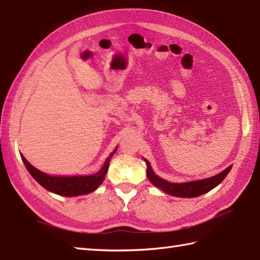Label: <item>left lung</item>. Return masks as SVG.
<instances>
[{"label":"left lung","instance_id":"obj_1","mask_svg":"<svg viewBox=\"0 0 260 260\" xmlns=\"http://www.w3.org/2000/svg\"><path fill=\"white\" fill-rule=\"evenodd\" d=\"M145 162L147 164V178L152 182L153 185H155L158 189H161L165 193H168V194L181 198H196L204 194V193L212 190L213 187L217 186L219 183H221L231 170V167H229L224 171H222L221 173H219L209 179L186 182V183H170V182L158 178V176L152 171L150 162L146 161V159Z\"/></svg>","mask_w":260,"mask_h":260}]
</instances>
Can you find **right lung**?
I'll return each instance as SVG.
<instances>
[{"mask_svg":"<svg viewBox=\"0 0 260 260\" xmlns=\"http://www.w3.org/2000/svg\"><path fill=\"white\" fill-rule=\"evenodd\" d=\"M116 151H117V148L110 154L109 157L106 159V162H105L104 167L99 170L96 174L86 176H51L37 170L35 167H32L23 155H21V157L25 165V168L33 176V179H35L39 184L45 187L46 190L51 191L59 196L76 197L87 194V193L95 191L97 187L102 184V182L105 179V175L107 173L110 158H112Z\"/></svg>","mask_w":260,"mask_h":260,"instance_id":"right-lung-1","label":"right lung"}]
</instances>
